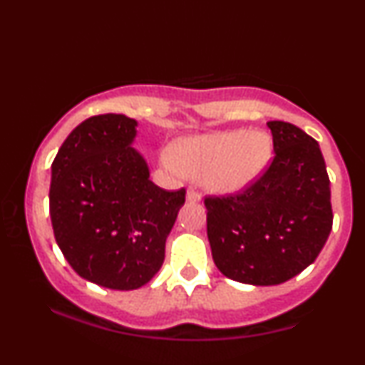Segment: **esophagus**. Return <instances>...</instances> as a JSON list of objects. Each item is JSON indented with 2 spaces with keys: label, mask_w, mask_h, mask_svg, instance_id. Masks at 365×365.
<instances>
[{
  "label": "esophagus",
  "mask_w": 365,
  "mask_h": 365,
  "mask_svg": "<svg viewBox=\"0 0 365 365\" xmlns=\"http://www.w3.org/2000/svg\"><path fill=\"white\" fill-rule=\"evenodd\" d=\"M187 200H188V202H199L200 194H199V192H195L194 188H188V190H187Z\"/></svg>",
  "instance_id": "obj_1"
}]
</instances>
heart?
<instances>
[{
    "instance_id": "obj_1",
    "label": "heart",
    "mask_w": 365,
    "mask_h": 365,
    "mask_svg": "<svg viewBox=\"0 0 365 365\" xmlns=\"http://www.w3.org/2000/svg\"><path fill=\"white\" fill-rule=\"evenodd\" d=\"M271 158V140L262 132L228 130L180 140L161 154L173 177L200 178L209 190L235 194L261 177Z\"/></svg>"
}]
</instances>
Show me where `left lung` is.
<instances>
[{
    "label": "left lung",
    "instance_id": "left-lung-1",
    "mask_svg": "<svg viewBox=\"0 0 365 365\" xmlns=\"http://www.w3.org/2000/svg\"><path fill=\"white\" fill-rule=\"evenodd\" d=\"M274 158L252 185L207 195V238L226 278L269 287L316 261L333 226L329 178L319 144L287 121H267Z\"/></svg>",
    "mask_w": 365,
    "mask_h": 365
}]
</instances>
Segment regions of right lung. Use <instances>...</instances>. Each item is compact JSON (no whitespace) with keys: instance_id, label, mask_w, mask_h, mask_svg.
Wrapping results in <instances>:
<instances>
[{"instance_id":"1","label":"right lung","mask_w":365,"mask_h":365,"mask_svg":"<svg viewBox=\"0 0 365 365\" xmlns=\"http://www.w3.org/2000/svg\"><path fill=\"white\" fill-rule=\"evenodd\" d=\"M137 121L91 116L72 130L51 165L49 215L56 244L78 276L111 290H135L165 261V244L185 188L149 180L132 148Z\"/></svg>"}]
</instances>
